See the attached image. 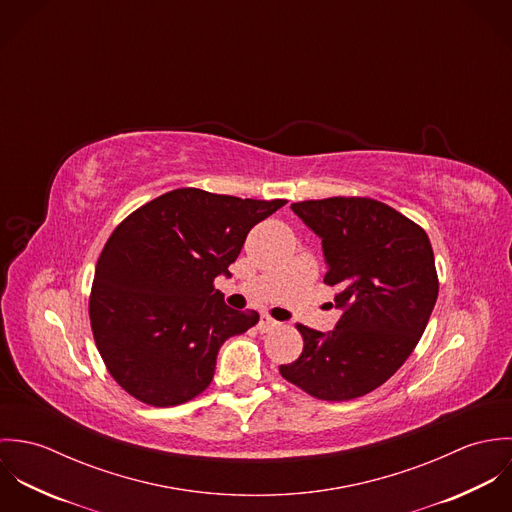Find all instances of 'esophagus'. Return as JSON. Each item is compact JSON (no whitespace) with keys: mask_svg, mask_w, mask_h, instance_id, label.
<instances>
[{"mask_svg":"<svg viewBox=\"0 0 512 512\" xmlns=\"http://www.w3.org/2000/svg\"><path fill=\"white\" fill-rule=\"evenodd\" d=\"M278 325V321L276 319H272L270 315H260V321H258V329L262 331V333H266V331H270V329H274Z\"/></svg>","mask_w":512,"mask_h":512,"instance_id":"1","label":"esophagus"}]
</instances>
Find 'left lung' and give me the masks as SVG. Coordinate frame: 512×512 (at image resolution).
<instances>
[{
  "label": "left lung",
  "mask_w": 512,
  "mask_h": 512,
  "mask_svg": "<svg viewBox=\"0 0 512 512\" xmlns=\"http://www.w3.org/2000/svg\"><path fill=\"white\" fill-rule=\"evenodd\" d=\"M293 213L321 236L343 307L325 335L297 323L301 355L280 374L313 398L345 402L384 384L416 349L438 299L434 250L426 230L368 197L293 203Z\"/></svg>",
  "instance_id": "1"
}]
</instances>
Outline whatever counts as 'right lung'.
<instances>
[{
	"mask_svg": "<svg viewBox=\"0 0 512 512\" xmlns=\"http://www.w3.org/2000/svg\"><path fill=\"white\" fill-rule=\"evenodd\" d=\"M286 199L258 201L195 187L169 191L122 220L104 244L88 299L96 349L136 400L179 406L213 380L220 345L258 323L215 290L246 234Z\"/></svg>",
	"mask_w": 512,
	"mask_h": 512,
	"instance_id": "obj_1",
	"label": "right lung"
}]
</instances>
